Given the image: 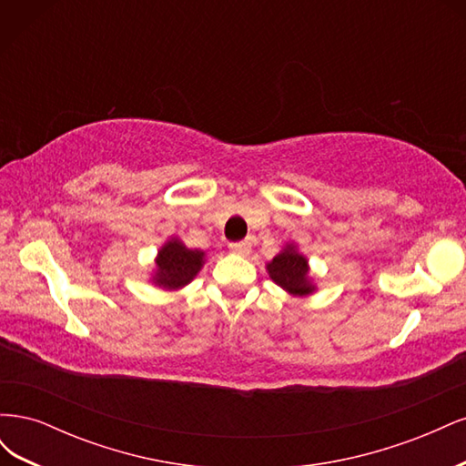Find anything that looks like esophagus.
<instances>
[{"label": "esophagus", "mask_w": 466, "mask_h": 466, "mask_svg": "<svg viewBox=\"0 0 466 466\" xmlns=\"http://www.w3.org/2000/svg\"><path fill=\"white\" fill-rule=\"evenodd\" d=\"M229 250L231 252H235V255H241V257H245V255H248V245L247 243H231L229 245Z\"/></svg>", "instance_id": "1"}]
</instances>
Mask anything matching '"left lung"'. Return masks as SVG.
I'll use <instances>...</instances> for the list:
<instances>
[{"instance_id": "8db88e82", "label": "left lung", "mask_w": 466, "mask_h": 466, "mask_svg": "<svg viewBox=\"0 0 466 466\" xmlns=\"http://www.w3.org/2000/svg\"><path fill=\"white\" fill-rule=\"evenodd\" d=\"M268 274L279 288H284L291 295H309L315 291L311 278H309L307 258L299 255L291 245L268 262Z\"/></svg>"}]
</instances>
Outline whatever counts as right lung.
Masks as SVG:
<instances>
[{
    "instance_id": "right-lung-1",
    "label": "right lung",
    "mask_w": 466,
    "mask_h": 466,
    "mask_svg": "<svg viewBox=\"0 0 466 466\" xmlns=\"http://www.w3.org/2000/svg\"><path fill=\"white\" fill-rule=\"evenodd\" d=\"M157 272H155V284L165 289H178L187 286L194 276L200 272L204 264V252L196 248H187L178 238H171L157 255Z\"/></svg>"
}]
</instances>
